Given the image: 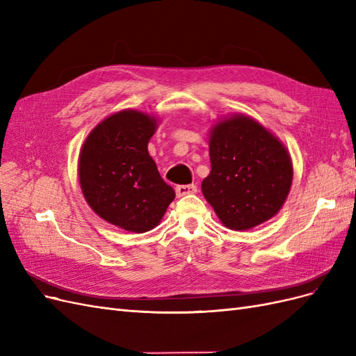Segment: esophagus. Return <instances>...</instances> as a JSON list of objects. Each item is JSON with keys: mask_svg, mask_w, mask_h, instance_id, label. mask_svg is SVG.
I'll return each mask as SVG.
<instances>
[{"mask_svg": "<svg viewBox=\"0 0 356 356\" xmlns=\"http://www.w3.org/2000/svg\"><path fill=\"white\" fill-rule=\"evenodd\" d=\"M175 191H177V196H178V197H182V196H187V195H195V193H197V186H196V184H187V186H177Z\"/></svg>", "mask_w": 356, "mask_h": 356, "instance_id": "esophagus-1", "label": "esophagus"}]
</instances>
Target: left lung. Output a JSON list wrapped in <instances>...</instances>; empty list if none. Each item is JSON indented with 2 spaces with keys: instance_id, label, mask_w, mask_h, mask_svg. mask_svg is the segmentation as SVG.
<instances>
[{
  "instance_id": "8db88e82",
  "label": "left lung",
  "mask_w": 356,
  "mask_h": 356,
  "mask_svg": "<svg viewBox=\"0 0 356 356\" xmlns=\"http://www.w3.org/2000/svg\"><path fill=\"white\" fill-rule=\"evenodd\" d=\"M204 199L232 230H250L279 212L293 184V163L279 139L254 118L234 114L209 135Z\"/></svg>"
}]
</instances>
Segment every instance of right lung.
Returning a JSON list of instances; mask_svg holds the SVG:
<instances>
[{
	"instance_id": "1",
	"label": "right lung",
	"mask_w": 356,
	"mask_h": 356,
	"mask_svg": "<svg viewBox=\"0 0 356 356\" xmlns=\"http://www.w3.org/2000/svg\"><path fill=\"white\" fill-rule=\"evenodd\" d=\"M156 129L153 115L118 111L93 129L80 152L79 178L86 202L101 218L127 232L154 229L175 199L148 154Z\"/></svg>"
}]
</instances>
